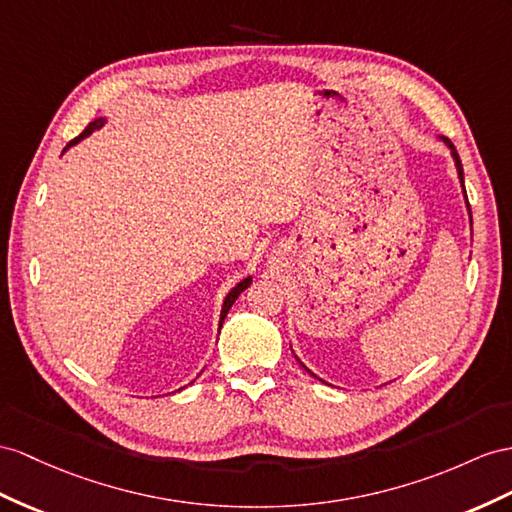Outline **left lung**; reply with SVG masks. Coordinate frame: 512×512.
Wrapping results in <instances>:
<instances>
[{"mask_svg": "<svg viewBox=\"0 0 512 512\" xmlns=\"http://www.w3.org/2000/svg\"><path fill=\"white\" fill-rule=\"evenodd\" d=\"M443 142L448 144V147L452 149V155H454V160H456V168H458V177H461V183H463V166H461V157H458V153H456V149H454V144L448 140V138H443ZM463 190H465V183H463ZM469 207V205H467Z\"/></svg>", "mask_w": 512, "mask_h": 512, "instance_id": "1", "label": "left lung"}]
</instances>
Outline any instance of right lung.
Masks as SVG:
<instances>
[{
	"label": "right lung",
	"instance_id": "1",
	"mask_svg": "<svg viewBox=\"0 0 512 512\" xmlns=\"http://www.w3.org/2000/svg\"><path fill=\"white\" fill-rule=\"evenodd\" d=\"M103 125V119H97L95 123H90L84 131H82V134L80 136H77V138H73L69 144H67V147H71V144H75V142H80L82 138H86L88 134H90V131H93V129H99ZM248 285H251V277H248V279H244V281H240L238 285H235L233 287V290L227 294V298H225V305H222V311H220V326H222V322H225V318H227V313H229V309H231V305L235 303V298H238L244 290H246V287Z\"/></svg>",
	"mask_w": 512,
	"mask_h": 512
}]
</instances>
